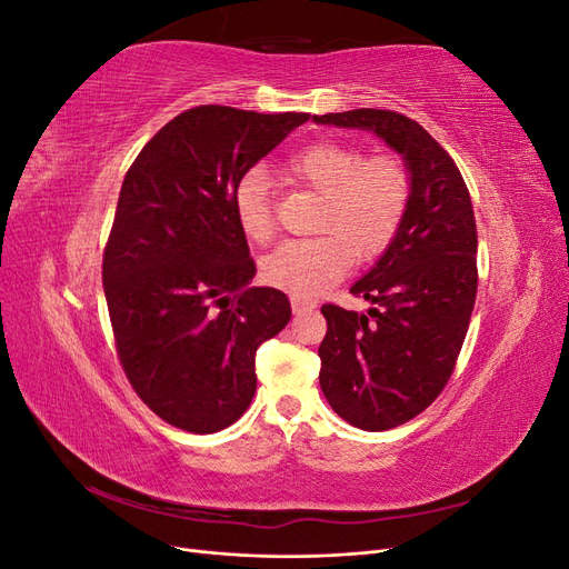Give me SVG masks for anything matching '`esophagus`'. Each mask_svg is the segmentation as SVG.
<instances>
[{"mask_svg":"<svg viewBox=\"0 0 569 569\" xmlns=\"http://www.w3.org/2000/svg\"><path fill=\"white\" fill-rule=\"evenodd\" d=\"M316 303L308 301V299H301V297H291V311L295 313H303V311H311Z\"/></svg>","mask_w":569,"mask_h":569,"instance_id":"1","label":"esophagus"}]
</instances>
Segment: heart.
<instances>
[{"mask_svg":"<svg viewBox=\"0 0 569 569\" xmlns=\"http://www.w3.org/2000/svg\"><path fill=\"white\" fill-rule=\"evenodd\" d=\"M282 178L320 194L313 230L306 239H289L274 249L261 278L295 297L318 295L349 270L351 258L366 263L382 256L399 234L410 203V176L393 157H368L341 142H316L291 153ZM237 226L256 244H268L274 220L268 182L249 170L232 192Z\"/></svg>","mask_w":569,"mask_h":569,"instance_id":"heart-1","label":"heart"}]
</instances>
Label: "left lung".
I'll return each mask as SVG.
<instances>
[{"label": "left lung", "instance_id": "left-lung-1", "mask_svg": "<svg viewBox=\"0 0 569 569\" xmlns=\"http://www.w3.org/2000/svg\"><path fill=\"white\" fill-rule=\"evenodd\" d=\"M316 123L372 130L403 153L410 203L375 268L351 287L368 313L325 303L320 387L339 418L366 432L399 427L451 380L477 297V226L456 161L403 113L353 109Z\"/></svg>", "mask_w": 569, "mask_h": 569}]
</instances>
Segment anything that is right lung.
Segmentation results:
<instances>
[{"label":"right lung","instance_id":"1","mask_svg":"<svg viewBox=\"0 0 569 569\" xmlns=\"http://www.w3.org/2000/svg\"><path fill=\"white\" fill-rule=\"evenodd\" d=\"M308 113L220 104L166 123L128 168L104 247L116 353L137 396L184 432L242 418L256 349L291 318L287 295L247 287L256 266L237 226V180Z\"/></svg>","mask_w":569,"mask_h":569}]
</instances>
